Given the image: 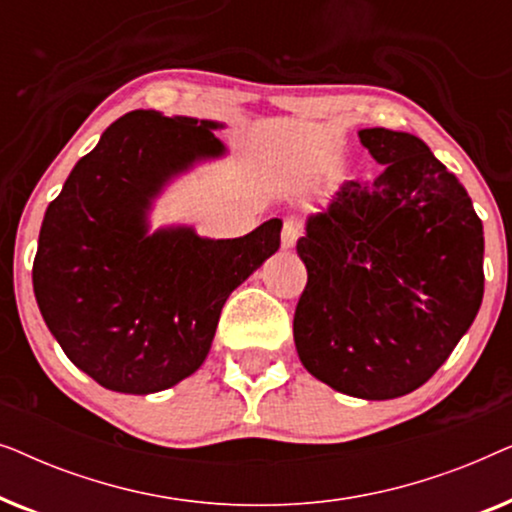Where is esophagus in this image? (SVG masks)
I'll return each mask as SVG.
<instances>
[{
    "mask_svg": "<svg viewBox=\"0 0 512 512\" xmlns=\"http://www.w3.org/2000/svg\"><path fill=\"white\" fill-rule=\"evenodd\" d=\"M300 235H303V221L296 219V216H289V219L284 221V228H282V249L296 247Z\"/></svg>",
    "mask_w": 512,
    "mask_h": 512,
    "instance_id": "esophagus-1",
    "label": "esophagus"
}]
</instances>
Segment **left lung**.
<instances>
[{
	"mask_svg": "<svg viewBox=\"0 0 512 512\" xmlns=\"http://www.w3.org/2000/svg\"><path fill=\"white\" fill-rule=\"evenodd\" d=\"M377 163L307 219V284L293 317L300 361L335 391L387 401L429 380L485 293V237L466 188L410 132L359 130Z\"/></svg>",
	"mask_w": 512,
	"mask_h": 512,
	"instance_id": "8db88e82",
	"label": "left lung"
}]
</instances>
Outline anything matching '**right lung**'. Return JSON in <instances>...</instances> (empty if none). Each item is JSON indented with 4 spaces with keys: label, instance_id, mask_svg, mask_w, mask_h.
I'll return each instance as SVG.
<instances>
[{
    "label": "right lung",
    "instance_id": "add662e5",
    "mask_svg": "<svg viewBox=\"0 0 512 512\" xmlns=\"http://www.w3.org/2000/svg\"><path fill=\"white\" fill-rule=\"evenodd\" d=\"M216 121L130 111L102 132L46 209L32 284L67 359L104 389L156 394L207 359L230 293L279 249L282 221L235 240L149 230L153 200L221 158Z\"/></svg>",
    "mask_w": 512,
    "mask_h": 512
}]
</instances>
